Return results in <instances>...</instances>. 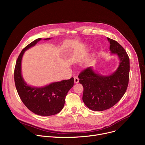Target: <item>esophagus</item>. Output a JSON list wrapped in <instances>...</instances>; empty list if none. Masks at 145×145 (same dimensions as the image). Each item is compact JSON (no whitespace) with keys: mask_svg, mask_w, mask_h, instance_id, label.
I'll list each match as a JSON object with an SVG mask.
<instances>
[{"mask_svg":"<svg viewBox=\"0 0 145 145\" xmlns=\"http://www.w3.org/2000/svg\"><path fill=\"white\" fill-rule=\"evenodd\" d=\"M79 78L78 76H74V83H78L79 82Z\"/></svg>","mask_w":145,"mask_h":145,"instance_id":"obj_1","label":"esophagus"}]
</instances>
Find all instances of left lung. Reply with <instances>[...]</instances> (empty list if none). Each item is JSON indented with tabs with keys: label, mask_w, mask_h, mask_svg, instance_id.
Masks as SVG:
<instances>
[{
	"label": "left lung",
	"mask_w": 145,
	"mask_h": 145,
	"mask_svg": "<svg viewBox=\"0 0 145 145\" xmlns=\"http://www.w3.org/2000/svg\"><path fill=\"white\" fill-rule=\"evenodd\" d=\"M108 39L111 53L117 54L120 60L117 70L109 76H102L89 67L78 76L83 87V101L94 111H103L116 105L125 93L129 83L130 62L127 53L116 40Z\"/></svg>",
	"instance_id": "left-lung-1"
}]
</instances>
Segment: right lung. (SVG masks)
Instances as JSON below:
<instances>
[{
  "label": "right lung",
  "instance_id": "1",
  "mask_svg": "<svg viewBox=\"0 0 145 145\" xmlns=\"http://www.w3.org/2000/svg\"><path fill=\"white\" fill-rule=\"evenodd\" d=\"M50 38L44 39L49 40ZM42 38H38L22 50L16 62L14 71L15 86L22 102L27 108L40 116H51L62 110L67 92L74 84V79L63 80L50 83L42 88L29 86L24 81L21 73V62L25 52L35 46Z\"/></svg>",
  "mask_w": 145,
  "mask_h": 145
}]
</instances>
